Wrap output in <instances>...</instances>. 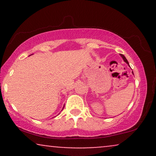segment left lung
Listing matches in <instances>:
<instances>
[{
	"mask_svg": "<svg viewBox=\"0 0 156 156\" xmlns=\"http://www.w3.org/2000/svg\"><path fill=\"white\" fill-rule=\"evenodd\" d=\"M120 55H121V56H122V58H123V60H124V62H126V63L128 64V65H129V63H128V60L126 59V58H125V55H122V54H120Z\"/></svg>",
	"mask_w": 156,
	"mask_h": 156,
	"instance_id": "left-lung-1",
	"label": "left lung"
}]
</instances>
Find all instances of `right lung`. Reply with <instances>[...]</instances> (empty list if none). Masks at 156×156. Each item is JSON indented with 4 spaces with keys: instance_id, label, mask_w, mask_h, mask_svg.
<instances>
[{
    "instance_id": "1",
    "label": "right lung",
    "mask_w": 156,
    "mask_h": 156,
    "mask_svg": "<svg viewBox=\"0 0 156 156\" xmlns=\"http://www.w3.org/2000/svg\"><path fill=\"white\" fill-rule=\"evenodd\" d=\"M64 107H63V108H64ZM62 110H63V109H62Z\"/></svg>"
}]
</instances>
